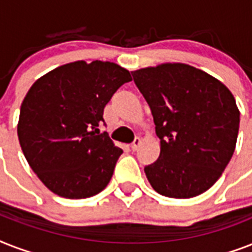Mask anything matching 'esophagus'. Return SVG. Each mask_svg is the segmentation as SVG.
Listing matches in <instances>:
<instances>
[{
    "instance_id": "1",
    "label": "esophagus",
    "mask_w": 252,
    "mask_h": 252,
    "mask_svg": "<svg viewBox=\"0 0 252 252\" xmlns=\"http://www.w3.org/2000/svg\"><path fill=\"white\" fill-rule=\"evenodd\" d=\"M140 144H141V140H140V138H134V141L130 144V150H132V152H136L138 146H140Z\"/></svg>"
}]
</instances>
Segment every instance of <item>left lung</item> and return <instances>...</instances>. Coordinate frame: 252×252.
<instances>
[{
    "label": "left lung",
    "instance_id": "8db88e82",
    "mask_svg": "<svg viewBox=\"0 0 252 252\" xmlns=\"http://www.w3.org/2000/svg\"><path fill=\"white\" fill-rule=\"evenodd\" d=\"M149 104L161 153L145 166L152 187L163 196L189 199L217 182L234 153L239 111L230 90L186 64L132 72Z\"/></svg>",
    "mask_w": 252,
    "mask_h": 252
}]
</instances>
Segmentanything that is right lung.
I'll list each match as a JSON object with an SVG mask.
<instances>
[{"label":"right lung","instance_id":"add662e5","mask_svg":"<svg viewBox=\"0 0 252 252\" xmlns=\"http://www.w3.org/2000/svg\"><path fill=\"white\" fill-rule=\"evenodd\" d=\"M129 81V72L114 63L76 61L31 86L22 102L18 138L30 167L53 193L85 199L110 183L123 150L98 126L111 96Z\"/></svg>","mask_w":252,"mask_h":252}]
</instances>
